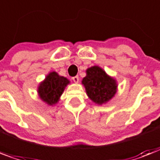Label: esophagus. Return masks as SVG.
Segmentation results:
<instances>
[{
	"label": "esophagus",
	"mask_w": 160,
	"mask_h": 160,
	"mask_svg": "<svg viewBox=\"0 0 160 160\" xmlns=\"http://www.w3.org/2000/svg\"><path fill=\"white\" fill-rule=\"evenodd\" d=\"M72 80H74V82L77 83L78 81H79V76H78V75H76V76H74V77L72 78Z\"/></svg>",
	"instance_id": "1"
}]
</instances>
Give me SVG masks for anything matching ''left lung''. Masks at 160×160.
Here are the masks:
<instances>
[{
	"label": "left lung",
	"mask_w": 160,
	"mask_h": 160,
	"mask_svg": "<svg viewBox=\"0 0 160 160\" xmlns=\"http://www.w3.org/2000/svg\"><path fill=\"white\" fill-rule=\"evenodd\" d=\"M89 98L96 104L102 105L112 98L117 92V83L99 66H93L86 70V76L82 80Z\"/></svg>",
	"instance_id": "8db88e82"
}]
</instances>
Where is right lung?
I'll return each mask as SVG.
<instances>
[{"instance_id": "right-lung-1", "label": "right lung", "mask_w": 160, "mask_h": 160, "mask_svg": "<svg viewBox=\"0 0 160 160\" xmlns=\"http://www.w3.org/2000/svg\"><path fill=\"white\" fill-rule=\"evenodd\" d=\"M69 80L59 75L56 72H51L40 84L38 94L40 98L48 105L57 103Z\"/></svg>"}]
</instances>
